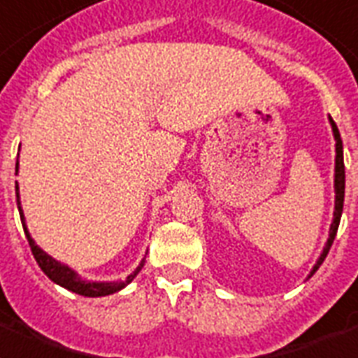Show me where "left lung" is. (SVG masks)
Returning <instances> with one entry per match:
<instances>
[{
	"label": "left lung",
	"mask_w": 358,
	"mask_h": 358,
	"mask_svg": "<svg viewBox=\"0 0 358 358\" xmlns=\"http://www.w3.org/2000/svg\"><path fill=\"white\" fill-rule=\"evenodd\" d=\"M330 123H332V131H334V138H336V210H334V222H332V226H330V237H328V243L324 246V250L320 254L319 262L315 264L313 271L311 275L319 269V266L324 262L327 258L328 250H330V246L334 243L336 233H338V226H340V218H341V210H343V195H345V166H343V145H341V136L340 131H338V127H336L334 119L330 117Z\"/></svg>",
	"instance_id": "left-lung-1"
}]
</instances>
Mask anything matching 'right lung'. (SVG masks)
I'll use <instances>...</instances> for the list:
<instances>
[{"label": "right lung", "mask_w": 358, "mask_h": 358, "mask_svg": "<svg viewBox=\"0 0 358 358\" xmlns=\"http://www.w3.org/2000/svg\"><path fill=\"white\" fill-rule=\"evenodd\" d=\"M17 171H18V163H17ZM17 205H18V213H20V220H22V227L24 233H26V239L30 243L31 254H34V258L39 264V267L43 269V273L52 280V282H57L60 287L68 288L71 292L81 294V296H89V298H96V296H108V294H113L121 290L123 287H127L129 282H131L138 271L144 266V262L136 267V271L131 273L127 277L125 280H115V282H87V280H81L76 275V271H71L68 266H62V264H58L57 260H52L49 254H45L41 248H39L34 239L30 237V233L26 229V224H24V216H22V208H20V201H18V184H17Z\"/></svg>", "instance_id": "add662e5"}]
</instances>
